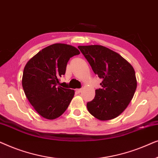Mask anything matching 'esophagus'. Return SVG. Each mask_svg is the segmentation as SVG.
I'll return each instance as SVG.
<instances>
[{
  "instance_id": "1",
  "label": "esophagus",
  "mask_w": 158,
  "mask_h": 158,
  "mask_svg": "<svg viewBox=\"0 0 158 158\" xmlns=\"http://www.w3.org/2000/svg\"><path fill=\"white\" fill-rule=\"evenodd\" d=\"M81 90H82L81 88H77V89H75V91H76L77 93H78V94L81 92Z\"/></svg>"
}]
</instances>
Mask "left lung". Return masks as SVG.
<instances>
[{"mask_svg":"<svg viewBox=\"0 0 158 158\" xmlns=\"http://www.w3.org/2000/svg\"><path fill=\"white\" fill-rule=\"evenodd\" d=\"M96 75L103 80L94 100L87 103L89 113L101 121L119 116L132 99L137 82L133 67L119 54L101 45L78 46Z\"/></svg>","mask_w":158,"mask_h":158,"instance_id":"1","label":"left lung"}]
</instances>
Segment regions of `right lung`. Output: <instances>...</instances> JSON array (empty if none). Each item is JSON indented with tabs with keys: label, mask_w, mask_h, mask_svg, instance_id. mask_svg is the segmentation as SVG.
I'll use <instances>...</instances> for the list:
<instances>
[{
	"label": "right lung",
	"mask_w": 158,
	"mask_h": 158,
	"mask_svg": "<svg viewBox=\"0 0 158 158\" xmlns=\"http://www.w3.org/2000/svg\"><path fill=\"white\" fill-rule=\"evenodd\" d=\"M79 54L76 47L57 43L42 49L26 64L22 77L23 91L42 117L55 119L68 109L75 90L57 86L58 78L65 74L70 58Z\"/></svg>",
	"instance_id": "obj_1"
}]
</instances>
